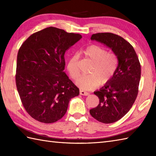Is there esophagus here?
Here are the masks:
<instances>
[{
    "label": "esophagus",
    "mask_w": 156,
    "mask_h": 156,
    "mask_svg": "<svg viewBox=\"0 0 156 156\" xmlns=\"http://www.w3.org/2000/svg\"><path fill=\"white\" fill-rule=\"evenodd\" d=\"M80 94L81 95H83V96H88V95H89L88 92H86V91H84V90H80Z\"/></svg>",
    "instance_id": "esophagus-1"
}]
</instances>
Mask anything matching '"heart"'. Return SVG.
<instances>
[{
  "label": "heart",
  "mask_w": 156,
  "mask_h": 156,
  "mask_svg": "<svg viewBox=\"0 0 156 156\" xmlns=\"http://www.w3.org/2000/svg\"><path fill=\"white\" fill-rule=\"evenodd\" d=\"M82 54L92 63V66L90 69V74L82 76L76 80L77 86L83 90H92L100 84L104 85L108 83L118 68L117 55L97 45L88 46L82 51ZM67 69L73 79H76L80 74L77 54L69 58Z\"/></svg>",
  "instance_id": "1"
}]
</instances>
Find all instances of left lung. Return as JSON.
I'll return each instance as SVG.
<instances>
[{"instance_id": "left-lung-1", "label": "left lung", "mask_w": 156, "mask_h": 156, "mask_svg": "<svg viewBox=\"0 0 156 156\" xmlns=\"http://www.w3.org/2000/svg\"><path fill=\"white\" fill-rule=\"evenodd\" d=\"M90 39L111 49L118 57L117 71L108 83L94 92L99 104L90 110L92 117L99 122L112 123L127 113L137 98L141 65L133 46L121 36L98 33Z\"/></svg>"}]
</instances>
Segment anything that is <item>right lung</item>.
<instances>
[{"label": "right lung", "instance_id": "right-lung-1", "mask_svg": "<svg viewBox=\"0 0 156 156\" xmlns=\"http://www.w3.org/2000/svg\"><path fill=\"white\" fill-rule=\"evenodd\" d=\"M82 38L80 34L49 27L32 34L17 54L16 85L23 107L44 123L62 119L70 99L80 94L64 71L65 52Z\"/></svg>", "mask_w": 156, "mask_h": 156}]
</instances>
